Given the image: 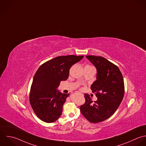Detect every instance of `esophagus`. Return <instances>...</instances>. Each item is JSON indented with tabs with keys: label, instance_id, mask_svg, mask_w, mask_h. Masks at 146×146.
Returning a JSON list of instances; mask_svg holds the SVG:
<instances>
[{
	"label": "esophagus",
	"instance_id": "34e87169",
	"mask_svg": "<svg viewBox=\"0 0 146 146\" xmlns=\"http://www.w3.org/2000/svg\"><path fill=\"white\" fill-rule=\"evenodd\" d=\"M77 94H80V95H81V96H83V95H84L82 93H80V92H77Z\"/></svg>",
	"mask_w": 146,
	"mask_h": 146
}]
</instances>
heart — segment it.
Instances as JSON below:
<instances>
[{
	"label": "heart",
	"instance_id": "heart-1",
	"mask_svg": "<svg viewBox=\"0 0 146 146\" xmlns=\"http://www.w3.org/2000/svg\"><path fill=\"white\" fill-rule=\"evenodd\" d=\"M88 66H89V65H88ZM82 81V82H84V80H82V81Z\"/></svg>",
	"mask_w": 146,
	"mask_h": 146
}]
</instances>
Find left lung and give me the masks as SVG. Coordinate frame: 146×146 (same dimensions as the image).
I'll use <instances>...</instances> for the list:
<instances>
[{
	"mask_svg": "<svg viewBox=\"0 0 146 146\" xmlns=\"http://www.w3.org/2000/svg\"><path fill=\"white\" fill-rule=\"evenodd\" d=\"M97 70V80L91 86L97 100L85 94V102L80 106L84 117L92 123L102 122L110 117L121 104L125 94V84L119 68L101 56H86Z\"/></svg>",
	"mask_w": 146,
	"mask_h": 146,
	"instance_id": "8db88e82",
	"label": "left lung"
}]
</instances>
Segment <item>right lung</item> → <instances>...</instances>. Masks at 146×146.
<instances>
[{"label": "right lung", "mask_w": 146, "mask_h": 146, "mask_svg": "<svg viewBox=\"0 0 146 146\" xmlns=\"http://www.w3.org/2000/svg\"><path fill=\"white\" fill-rule=\"evenodd\" d=\"M84 56H61L42 64L36 71L29 93L31 106L37 117L46 123L55 122L61 115L69 94L57 90L61 81L68 79L71 66Z\"/></svg>", "instance_id": "add662e5"}]
</instances>
